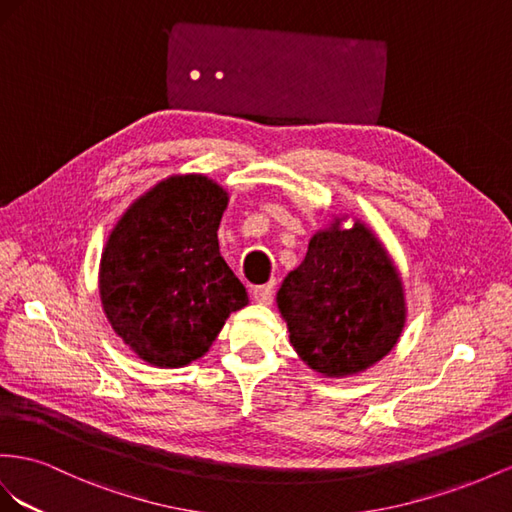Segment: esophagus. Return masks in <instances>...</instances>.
I'll list each match as a JSON object with an SVG mask.
<instances>
[{
  "label": "esophagus",
  "instance_id": "obj_1",
  "mask_svg": "<svg viewBox=\"0 0 512 512\" xmlns=\"http://www.w3.org/2000/svg\"><path fill=\"white\" fill-rule=\"evenodd\" d=\"M253 298H255V302H259V304H270L272 298H274V283L253 287Z\"/></svg>",
  "mask_w": 512,
  "mask_h": 512
}]
</instances>
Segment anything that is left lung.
Returning a JSON list of instances; mask_svg holds the SVG:
<instances>
[{"mask_svg":"<svg viewBox=\"0 0 512 512\" xmlns=\"http://www.w3.org/2000/svg\"><path fill=\"white\" fill-rule=\"evenodd\" d=\"M276 304L300 360L326 377L356 375L390 354L407 313L397 266L356 218L349 229L334 218L315 233Z\"/></svg>","mask_w":512,"mask_h":512,"instance_id":"8db88e82","label":"left lung"}]
</instances>
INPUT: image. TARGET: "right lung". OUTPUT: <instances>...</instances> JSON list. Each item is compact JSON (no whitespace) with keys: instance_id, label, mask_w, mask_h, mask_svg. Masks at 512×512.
Returning a JSON list of instances; mask_svg holds the SVG:
<instances>
[{"instance_id":"1","label":"right lung","mask_w":512,"mask_h":512,"mask_svg":"<svg viewBox=\"0 0 512 512\" xmlns=\"http://www.w3.org/2000/svg\"><path fill=\"white\" fill-rule=\"evenodd\" d=\"M227 203L225 188L208 175H171L130 203L105 244L102 311L152 367L178 369L201 358L225 319L248 304L218 246Z\"/></svg>"}]
</instances>
